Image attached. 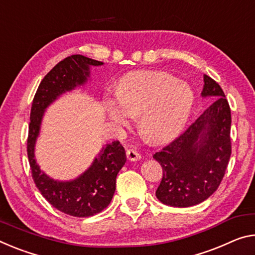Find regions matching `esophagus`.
I'll list each match as a JSON object with an SVG mask.
<instances>
[{
    "label": "esophagus",
    "mask_w": 255,
    "mask_h": 255,
    "mask_svg": "<svg viewBox=\"0 0 255 255\" xmlns=\"http://www.w3.org/2000/svg\"><path fill=\"white\" fill-rule=\"evenodd\" d=\"M126 155H127V159L129 161H138V160H140V157H142V156H140L139 153L137 152L136 149H134V148L127 149Z\"/></svg>",
    "instance_id": "esophagus-1"
}]
</instances>
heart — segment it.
Masks as SVG:
<instances>
[{"label": "heart", "mask_w": 255, "mask_h": 255, "mask_svg": "<svg viewBox=\"0 0 255 255\" xmlns=\"http://www.w3.org/2000/svg\"><path fill=\"white\" fill-rule=\"evenodd\" d=\"M118 99H107L106 110L113 124L127 126L139 116V129L151 143L173 138L191 115L194 94L187 84L161 71H136L120 79Z\"/></svg>", "instance_id": "obj_1"}]
</instances>
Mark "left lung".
<instances>
[{
    "label": "left lung",
    "instance_id": "8db88e82",
    "mask_svg": "<svg viewBox=\"0 0 255 255\" xmlns=\"http://www.w3.org/2000/svg\"><path fill=\"white\" fill-rule=\"evenodd\" d=\"M202 95L213 96L215 102L153 155L163 170L156 197L171 207H192L211 196L224 178L232 154V115L224 91L204 75Z\"/></svg>",
    "mask_w": 255,
    "mask_h": 255
}]
</instances>
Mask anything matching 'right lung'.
<instances>
[{
  "instance_id": "right-lung-1",
  "label": "right lung",
  "mask_w": 255,
  "mask_h": 255,
  "mask_svg": "<svg viewBox=\"0 0 255 255\" xmlns=\"http://www.w3.org/2000/svg\"><path fill=\"white\" fill-rule=\"evenodd\" d=\"M103 62L75 54L63 59L44 77L34 96L27 138V154L34 183L46 201L55 209L72 217L94 216L106 209L116 191V178L126 162V153L119 140L108 144L92 167L72 181H55L39 170L34 157V146L38 136L43 113L60 94L86 82L90 66Z\"/></svg>"
}]
</instances>
